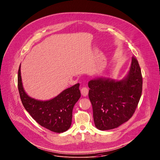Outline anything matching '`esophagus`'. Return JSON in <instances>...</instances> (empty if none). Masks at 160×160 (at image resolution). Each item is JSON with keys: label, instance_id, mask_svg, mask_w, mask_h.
<instances>
[{"label": "esophagus", "instance_id": "34e87169", "mask_svg": "<svg viewBox=\"0 0 160 160\" xmlns=\"http://www.w3.org/2000/svg\"><path fill=\"white\" fill-rule=\"evenodd\" d=\"M81 93L83 96H87L88 93V89L87 87H82L81 89Z\"/></svg>", "mask_w": 160, "mask_h": 160}]
</instances>
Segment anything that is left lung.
<instances>
[{
	"instance_id": "1",
	"label": "left lung",
	"mask_w": 160,
	"mask_h": 160,
	"mask_svg": "<svg viewBox=\"0 0 160 160\" xmlns=\"http://www.w3.org/2000/svg\"><path fill=\"white\" fill-rule=\"evenodd\" d=\"M96 127L101 130L115 128L127 122L138 107L142 90L138 61L133 56L130 71L122 80L99 78L88 83Z\"/></svg>"
}]
</instances>
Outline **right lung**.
<instances>
[{
    "mask_svg": "<svg viewBox=\"0 0 160 160\" xmlns=\"http://www.w3.org/2000/svg\"><path fill=\"white\" fill-rule=\"evenodd\" d=\"M79 86L77 83L51 100L38 101L26 94L19 68L18 87L22 105L39 125L56 133L64 132L71 126L73 108L81 96Z\"/></svg>",
    "mask_w": 160,
    "mask_h": 160,
    "instance_id": "1",
    "label": "right lung"
}]
</instances>
